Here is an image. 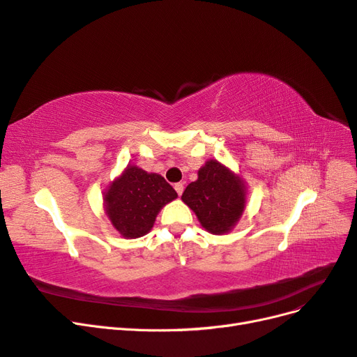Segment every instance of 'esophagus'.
Listing matches in <instances>:
<instances>
[{"label":"esophagus","instance_id":"1","mask_svg":"<svg viewBox=\"0 0 357 357\" xmlns=\"http://www.w3.org/2000/svg\"><path fill=\"white\" fill-rule=\"evenodd\" d=\"M174 189H176V192L178 193V197H180L181 193H183V190H185V185H183V183H176Z\"/></svg>","mask_w":357,"mask_h":357}]
</instances>
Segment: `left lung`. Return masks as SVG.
I'll return each mask as SVG.
<instances>
[{
    "label": "left lung",
    "instance_id": "left-lung-1",
    "mask_svg": "<svg viewBox=\"0 0 357 357\" xmlns=\"http://www.w3.org/2000/svg\"><path fill=\"white\" fill-rule=\"evenodd\" d=\"M195 211L201 225L211 234L229 232L245 207L243 180L218 160H208L181 195Z\"/></svg>",
    "mask_w": 357,
    "mask_h": 357
}]
</instances>
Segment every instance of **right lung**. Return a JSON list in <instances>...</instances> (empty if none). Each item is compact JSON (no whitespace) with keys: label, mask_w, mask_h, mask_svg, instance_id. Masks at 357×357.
Here are the masks:
<instances>
[{"label":"right lung","mask_w":357,"mask_h":357,"mask_svg":"<svg viewBox=\"0 0 357 357\" xmlns=\"http://www.w3.org/2000/svg\"><path fill=\"white\" fill-rule=\"evenodd\" d=\"M176 198L177 192L164 177L132 165L105 192V213L123 236L138 238L152 229L159 210Z\"/></svg>","instance_id":"obj_1"}]
</instances>
